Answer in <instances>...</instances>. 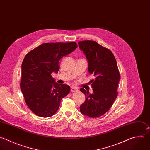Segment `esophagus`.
I'll return each mask as SVG.
<instances>
[{"label": "esophagus", "mask_w": 150, "mask_h": 150, "mask_svg": "<svg viewBox=\"0 0 150 150\" xmlns=\"http://www.w3.org/2000/svg\"><path fill=\"white\" fill-rule=\"evenodd\" d=\"M78 91V88L76 87H71V92H77Z\"/></svg>", "instance_id": "1"}]
</instances>
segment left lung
Returning a JSON list of instances; mask_svg holds the SVG:
<instances>
[{
    "label": "left lung",
    "instance_id": "1",
    "mask_svg": "<svg viewBox=\"0 0 150 150\" xmlns=\"http://www.w3.org/2000/svg\"><path fill=\"white\" fill-rule=\"evenodd\" d=\"M78 45L88 61L89 72L95 77L89 82L93 93L84 88L80 89L86 97L80 111L88 117L97 118L105 114L113 105L118 93L120 74L110 49L93 40L80 41Z\"/></svg>",
    "mask_w": 150,
    "mask_h": 150
}]
</instances>
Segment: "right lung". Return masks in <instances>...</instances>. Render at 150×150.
<instances>
[{
	"mask_svg": "<svg viewBox=\"0 0 150 150\" xmlns=\"http://www.w3.org/2000/svg\"><path fill=\"white\" fill-rule=\"evenodd\" d=\"M77 47L74 42L45 43L26 55L22 64L20 86L27 106L36 115H54L62 99L69 93L70 86L57 83L51 74L58 73L60 59Z\"/></svg>",
	"mask_w": 150,
	"mask_h": 150,
	"instance_id": "obj_1",
	"label": "right lung"
}]
</instances>
